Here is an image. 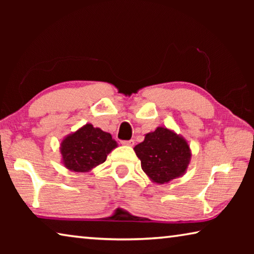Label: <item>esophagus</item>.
<instances>
[{"mask_svg":"<svg viewBox=\"0 0 254 254\" xmlns=\"http://www.w3.org/2000/svg\"><path fill=\"white\" fill-rule=\"evenodd\" d=\"M123 145H128V147H133L134 145V140H128V141H122Z\"/></svg>","mask_w":254,"mask_h":254,"instance_id":"esophagus-1","label":"esophagus"}]
</instances>
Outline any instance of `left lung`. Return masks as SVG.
Here are the masks:
<instances>
[{"instance_id":"obj_1","label":"left lung","mask_w":254,"mask_h":254,"mask_svg":"<svg viewBox=\"0 0 254 254\" xmlns=\"http://www.w3.org/2000/svg\"><path fill=\"white\" fill-rule=\"evenodd\" d=\"M134 152L144 174L159 185L182 177L191 159L187 140L165 127L147 133L142 142L134 147Z\"/></svg>"}]
</instances>
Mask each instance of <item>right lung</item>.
Wrapping results in <instances>:
<instances>
[{
  "instance_id": "add662e5",
  "label": "right lung",
  "mask_w": 254,
  "mask_h": 254,
  "mask_svg": "<svg viewBox=\"0 0 254 254\" xmlns=\"http://www.w3.org/2000/svg\"><path fill=\"white\" fill-rule=\"evenodd\" d=\"M118 147L110 133L87 123L65 136L60 143L62 162L75 173H88L106 160L107 154Z\"/></svg>"
}]
</instances>
